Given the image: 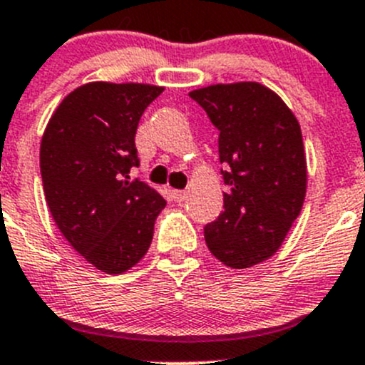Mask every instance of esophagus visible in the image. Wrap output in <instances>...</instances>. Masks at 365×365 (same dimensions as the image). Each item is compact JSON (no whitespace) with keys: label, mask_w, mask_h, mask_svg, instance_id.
I'll return each mask as SVG.
<instances>
[{"label":"esophagus","mask_w":365,"mask_h":365,"mask_svg":"<svg viewBox=\"0 0 365 365\" xmlns=\"http://www.w3.org/2000/svg\"><path fill=\"white\" fill-rule=\"evenodd\" d=\"M173 198H175V202L180 203L187 198V192L185 190H173Z\"/></svg>","instance_id":"34e87169"}]
</instances>
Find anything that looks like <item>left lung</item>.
Returning a JSON list of instances; mask_svg holds the SVG:
<instances>
[{
  "label": "left lung",
  "instance_id": "1",
  "mask_svg": "<svg viewBox=\"0 0 365 365\" xmlns=\"http://www.w3.org/2000/svg\"><path fill=\"white\" fill-rule=\"evenodd\" d=\"M220 131L225 210L205 227L210 254L250 268L279 250L301 214L308 167L297 117L259 83L210 84L190 91Z\"/></svg>",
  "mask_w": 365,
  "mask_h": 365
}]
</instances>
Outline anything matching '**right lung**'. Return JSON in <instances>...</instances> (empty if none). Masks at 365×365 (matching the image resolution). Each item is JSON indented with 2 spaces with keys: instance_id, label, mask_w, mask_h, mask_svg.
<instances>
[{
  "instance_id": "add662e5",
  "label": "right lung",
  "mask_w": 365,
  "mask_h": 365,
  "mask_svg": "<svg viewBox=\"0 0 365 365\" xmlns=\"http://www.w3.org/2000/svg\"><path fill=\"white\" fill-rule=\"evenodd\" d=\"M163 91L144 83H88L63 98L41 138L44 198L68 243L104 274L148 254L165 200L133 182L142 113Z\"/></svg>"
}]
</instances>
